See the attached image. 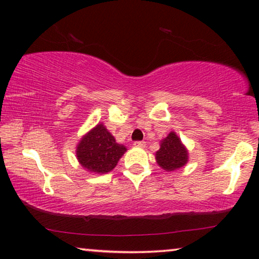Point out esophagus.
Masks as SVG:
<instances>
[{
	"instance_id": "34e87169",
	"label": "esophagus",
	"mask_w": 259,
	"mask_h": 259,
	"mask_svg": "<svg viewBox=\"0 0 259 259\" xmlns=\"http://www.w3.org/2000/svg\"><path fill=\"white\" fill-rule=\"evenodd\" d=\"M133 145L136 147H145L146 146V143H145V141H136Z\"/></svg>"
}]
</instances>
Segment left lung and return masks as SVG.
Masks as SVG:
<instances>
[{"instance_id": "8db88e82", "label": "left lung", "mask_w": 259, "mask_h": 259, "mask_svg": "<svg viewBox=\"0 0 259 259\" xmlns=\"http://www.w3.org/2000/svg\"><path fill=\"white\" fill-rule=\"evenodd\" d=\"M155 160L165 171H176L187 164L189 152L176 132H169L168 136L160 141V148L155 153Z\"/></svg>"}]
</instances>
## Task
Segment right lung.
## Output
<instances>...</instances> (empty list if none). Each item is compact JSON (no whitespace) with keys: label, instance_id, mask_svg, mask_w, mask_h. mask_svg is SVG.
Instances as JSON below:
<instances>
[{"label":"right lung","instance_id":"add662e5","mask_svg":"<svg viewBox=\"0 0 259 259\" xmlns=\"http://www.w3.org/2000/svg\"><path fill=\"white\" fill-rule=\"evenodd\" d=\"M126 150L102 123H98L81 138L76 146V158L88 172L102 175L115 167Z\"/></svg>","mask_w":259,"mask_h":259}]
</instances>
